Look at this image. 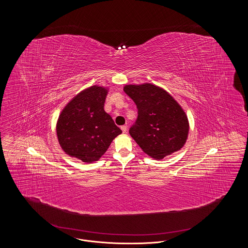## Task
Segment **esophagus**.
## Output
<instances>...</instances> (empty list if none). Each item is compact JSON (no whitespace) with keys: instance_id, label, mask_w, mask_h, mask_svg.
<instances>
[{"instance_id":"34e87169","label":"esophagus","mask_w":248,"mask_h":248,"mask_svg":"<svg viewBox=\"0 0 248 248\" xmlns=\"http://www.w3.org/2000/svg\"><path fill=\"white\" fill-rule=\"evenodd\" d=\"M121 129H122V131H123V133H124V134H125V133L127 132V127H126L125 125H123V126H121Z\"/></svg>"}]
</instances>
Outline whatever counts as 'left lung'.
I'll return each instance as SVG.
<instances>
[{"label": "left lung", "instance_id": "1", "mask_svg": "<svg viewBox=\"0 0 248 248\" xmlns=\"http://www.w3.org/2000/svg\"><path fill=\"white\" fill-rule=\"evenodd\" d=\"M124 91L138 108V119L130 128V136L145 154L161 160L184 146L189 121L171 94L152 83L127 84Z\"/></svg>", "mask_w": 248, "mask_h": 248}]
</instances>
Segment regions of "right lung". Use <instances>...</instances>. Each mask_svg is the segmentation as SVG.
<instances>
[{
    "label": "right lung",
    "mask_w": 248,
    "mask_h": 248,
    "mask_svg": "<svg viewBox=\"0 0 248 248\" xmlns=\"http://www.w3.org/2000/svg\"><path fill=\"white\" fill-rule=\"evenodd\" d=\"M108 89L93 85L84 89L63 108L57 123L62 150L84 163L99 160L122 133L104 110Z\"/></svg>",
    "instance_id": "add662e5"
}]
</instances>
